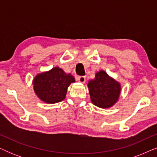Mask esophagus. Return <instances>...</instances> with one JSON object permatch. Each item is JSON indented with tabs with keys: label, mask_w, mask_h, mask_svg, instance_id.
I'll list each match as a JSON object with an SVG mask.
<instances>
[{
	"label": "esophagus",
	"mask_w": 157,
	"mask_h": 157,
	"mask_svg": "<svg viewBox=\"0 0 157 157\" xmlns=\"http://www.w3.org/2000/svg\"><path fill=\"white\" fill-rule=\"evenodd\" d=\"M78 80L80 83H84L86 82V77L85 76H79V77H78Z\"/></svg>",
	"instance_id": "esophagus-1"
}]
</instances>
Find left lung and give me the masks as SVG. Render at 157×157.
I'll use <instances>...</instances> for the list:
<instances>
[{
  "label": "left lung",
  "mask_w": 157,
  "mask_h": 157,
  "mask_svg": "<svg viewBox=\"0 0 157 157\" xmlns=\"http://www.w3.org/2000/svg\"><path fill=\"white\" fill-rule=\"evenodd\" d=\"M87 86L91 101L99 108H111L119 101L121 83L109 76L104 70L96 72L95 78L89 80Z\"/></svg>",
  "instance_id": "1"
}]
</instances>
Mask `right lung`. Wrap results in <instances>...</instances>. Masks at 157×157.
I'll list each match as a JSON object with an SVG mask.
<instances>
[{"label": "right lung", "instance_id": "obj_1", "mask_svg": "<svg viewBox=\"0 0 157 157\" xmlns=\"http://www.w3.org/2000/svg\"><path fill=\"white\" fill-rule=\"evenodd\" d=\"M75 82L71 74H66L56 66L51 70L39 73L33 79V90L40 101L46 104H56L65 99L67 89Z\"/></svg>", "mask_w": 157, "mask_h": 157}]
</instances>
